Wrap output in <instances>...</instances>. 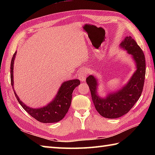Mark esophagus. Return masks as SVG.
I'll return each instance as SVG.
<instances>
[{
	"label": "esophagus",
	"mask_w": 155,
	"mask_h": 155,
	"mask_svg": "<svg viewBox=\"0 0 155 155\" xmlns=\"http://www.w3.org/2000/svg\"><path fill=\"white\" fill-rule=\"evenodd\" d=\"M88 70L86 68H83L81 69L78 72V79H79L82 82H84L86 81V78H87V76L88 74Z\"/></svg>",
	"instance_id": "34e87169"
}]
</instances>
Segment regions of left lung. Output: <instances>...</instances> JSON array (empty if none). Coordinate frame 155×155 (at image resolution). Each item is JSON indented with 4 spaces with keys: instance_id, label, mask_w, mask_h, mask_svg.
<instances>
[{
    "instance_id": "obj_1",
    "label": "left lung",
    "mask_w": 155,
    "mask_h": 155,
    "mask_svg": "<svg viewBox=\"0 0 155 155\" xmlns=\"http://www.w3.org/2000/svg\"><path fill=\"white\" fill-rule=\"evenodd\" d=\"M120 47L133 56L137 65V71L124 87L117 92L108 94L105 98H101L97 93L98 83L96 78L90 75L86 79L95 108L102 117L107 118L120 117L133 108L142 93L145 78V57L137 42L130 36L127 37Z\"/></svg>"
}]
</instances>
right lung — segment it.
Segmentation results:
<instances>
[{"label":"right lung","instance_id":"add662e5","mask_svg":"<svg viewBox=\"0 0 155 155\" xmlns=\"http://www.w3.org/2000/svg\"><path fill=\"white\" fill-rule=\"evenodd\" d=\"M16 51L13 54L11 64V81L12 87L16 99L22 107L36 120L43 123H53L61 120L64 117L71 106L72 93L74 88L80 84L78 79L70 80L64 82L59 88L57 94L50 103L47 106L39 108H32L25 104L20 100L14 89L13 81V67Z\"/></svg>","mask_w":155,"mask_h":155}]
</instances>
